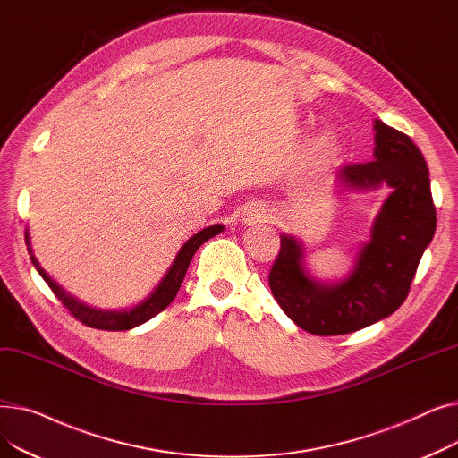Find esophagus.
<instances>
[{
  "label": "esophagus",
  "mask_w": 458,
  "mask_h": 458,
  "mask_svg": "<svg viewBox=\"0 0 458 458\" xmlns=\"http://www.w3.org/2000/svg\"><path fill=\"white\" fill-rule=\"evenodd\" d=\"M252 213L258 215V219H266V211H259V208H254Z\"/></svg>",
  "instance_id": "34e87169"
}]
</instances>
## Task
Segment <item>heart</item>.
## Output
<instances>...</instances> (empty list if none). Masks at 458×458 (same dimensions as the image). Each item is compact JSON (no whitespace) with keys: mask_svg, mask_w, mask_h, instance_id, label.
<instances>
[{"mask_svg":"<svg viewBox=\"0 0 458 458\" xmlns=\"http://www.w3.org/2000/svg\"><path fill=\"white\" fill-rule=\"evenodd\" d=\"M316 150L319 156L327 157L335 150V135L330 130H323L316 139Z\"/></svg>","mask_w":458,"mask_h":458,"instance_id":"obj_1","label":"heart"}]
</instances>
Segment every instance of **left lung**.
Here are the masks:
<instances>
[{
    "label": "left lung",
    "instance_id": "left-lung-1",
    "mask_svg": "<svg viewBox=\"0 0 458 458\" xmlns=\"http://www.w3.org/2000/svg\"><path fill=\"white\" fill-rule=\"evenodd\" d=\"M375 159L345 165V187H392L373 221L371 239L360 249L351 275L319 284L302 266V245L280 235V252L269 273L275 301L295 325L316 335L366 328L392 316L404 302L420 259L437 230L428 168L412 139L375 120Z\"/></svg>",
    "mask_w": 458,
    "mask_h": 458
}]
</instances>
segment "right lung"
<instances>
[{
    "mask_svg": "<svg viewBox=\"0 0 458 458\" xmlns=\"http://www.w3.org/2000/svg\"><path fill=\"white\" fill-rule=\"evenodd\" d=\"M223 230H225L223 225H213V226H208V228L200 230L191 239H187L185 245L176 254L171 269H168L166 275L161 278V282L157 284L156 290L150 293V297H147V301H142L140 304H137L131 310H120V311H114V310L107 311V310L90 308V306H85L83 302L76 301L74 297L68 295L63 290V287H59L50 276L44 273V269L38 266V261L35 259V256L31 252V247H28V250L31 254L33 266L37 267L40 276L46 280L47 285H50V290L63 302V306L68 308L70 314L74 316L78 321H81L83 325H87L90 328H98V330H130L133 327L147 323L148 319L157 316L159 311H163L168 304L174 301V297L180 290V285L185 278V273H187V267H189L192 256H195V252L199 250V247L202 243H206L208 239L215 237L216 233H221ZM30 235L26 232V239ZM28 245H30V239H28Z\"/></svg>",
    "mask_w": 458,
    "mask_h": 458,
    "instance_id": "right-lung-1",
    "label": "right lung"
}]
</instances>
